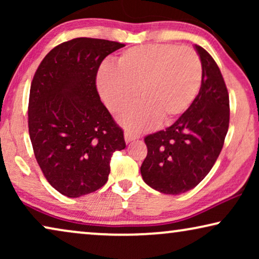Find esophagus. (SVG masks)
I'll return each mask as SVG.
<instances>
[{"instance_id": "esophagus-1", "label": "esophagus", "mask_w": 259, "mask_h": 259, "mask_svg": "<svg viewBox=\"0 0 259 259\" xmlns=\"http://www.w3.org/2000/svg\"><path fill=\"white\" fill-rule=\"evenodd\" d=\"M138 138H139V136H137V134H134L132 132H128V131H127V132H125V140H126V143H131V141L136 140V139H138Z\"/></svg>"}]
</instances>
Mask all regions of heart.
Wrapping results in <instances>:
<instances>
[{
    "instance_id": "1",
    "label": "heart",
    "mask_w": 259,
    "mask_h": 259,
    "mask_svg": "<svg viewBox=\"0 0 259 259\" xmlns=\"http://www.w3.org/2000/svg\"><path fill=\"white\" fill-rule=\"evenodd\" d=\"M203 67L190 47L158 44L123 51L116 66L104 63L98 72V90L112 112L128 107L140 90V105L120 116L132 131H146L160 121L172 122L187 111L201 86Z\"/></svg>"
}]
</instances>
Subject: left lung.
<instances>
[{
    "instance_id": "obj_1",
    "label": "left lung",
    "mask_w": 259,
    "mask_h": 259,
    "mask_svg": "<svg viewBox=\"0 0 259 259\" xmlns=\"http://www.w3.org/2000/svg\"><path fill=\"white\" fill-rule=\"evenodd\" d=\"M196 51L203 67L199 93L173 125L144 139L147 155L141 177L165 194L186 192L207 176L229 130V93L221 69L203 47Z\"/></svg>"
}]
</instances>
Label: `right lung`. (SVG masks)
<instances>
[{"instance_id": "1", "label": "right lung", "mask_w": 259, "mask_h": 259, "mask_svg": "<svg viewBox=\"0 0 259 259\" xmlns=\"http://www.w3.org/2000/svg\"><path fill=\"white\" fill-rule=\"evenodd\" d=\"M123 44L77 37L53 48L34 74L28 128L48 183L77 198L105 185L111 158L126 147L123 131L97 90L101 62Z\"/></svg>"}]
</instances>
